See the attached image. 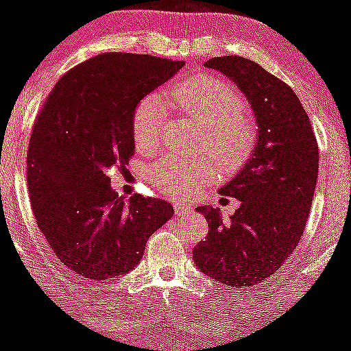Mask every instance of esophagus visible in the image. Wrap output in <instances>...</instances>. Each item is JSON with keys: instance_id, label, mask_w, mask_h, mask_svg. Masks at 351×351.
<instances>
[{"instance_id": "esophagus-1", "label": "esophagus", "mask_w": 351, "mask_h": 351, "mask_svg": "<svg viewBox=\"0 0 351 351\" xmlns=\"http://www.w3.org/2000/svg\"><path fill=\"white\" fill-rule=\"evenodd\" d=\"M175 213L178 217H188L193 213V208L188 205H183V204H175Z\"/></svg>"}]
</instances>
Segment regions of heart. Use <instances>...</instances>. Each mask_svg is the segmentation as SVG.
<instances>
[{"mask_svg": "<svg viewBox=\"0 0 351 351\" xmlns=\"http://www.w3.org/2000/svg\"><path fill=\"white\" fill-rule=\"evenodd\" d=\"M169 95L182 112L202 126L198 147L205 149L225 171H234L245 163L256 147V124L243 112L241 95L228 84L213 77L169 88ZM168 106L156 95L138 102L132 112V141L139 154H151L161 145ZM213 178L208 160L165 158L147 169V180L160 193L185 198Z\"/></svg>", "mask_w": 351, "mask_h": 351, "instance_id": "1", "label": "heart"}]
</instances>
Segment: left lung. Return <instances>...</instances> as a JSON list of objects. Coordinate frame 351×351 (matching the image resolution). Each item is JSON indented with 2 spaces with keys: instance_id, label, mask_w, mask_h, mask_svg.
Segmentation results:
<instances>
[{
  "instance_id": "1",
  "label": "left lung",
  "mask_w": 351,
  "mask_h": 351,
  "mask_svg": "<svg viewBox=\"0 0 351 351\" xmlns=\"http://www.w3.org/2000/svg\"><path fill=\"white\" fill-rule=\"evenodd\" d=\"M205 67L237 84L257 121L254 153L220 195L241 200L228 222L219 208L198 206L208 222L193 249L197 267L230 287L256 286L293 254L308 223L318 180L319 151L300 97L256 62L213 57Z\"/></svg>"
}]
</instances>
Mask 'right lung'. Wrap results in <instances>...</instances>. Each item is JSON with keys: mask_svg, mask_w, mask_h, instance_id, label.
Returning a JSON list of instances; mask_svg holds the SVG:
<instances>
[{"mask_svg": "<svg viewBox=\"0 0 351 351\" xmlns=\"http://www.w3.org/2000/svg\"><path fill=\"white\" fill-rule=\"evenodd\" d=\"M185 65L151 55L102 53L69 70L51 88L29 138L27 176L35 220L60 263L104 281L141 261L151 234L173 217L161 198L110 186V168L134 154L132 112Z\"/></svg>", "mask_w": 351, "mask_h": 351, "instance_id": "right-lung-1", "label": "right lung"}]
</instances>
